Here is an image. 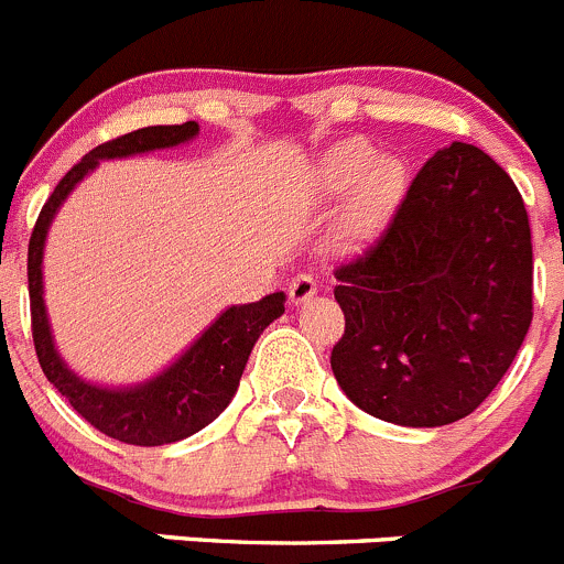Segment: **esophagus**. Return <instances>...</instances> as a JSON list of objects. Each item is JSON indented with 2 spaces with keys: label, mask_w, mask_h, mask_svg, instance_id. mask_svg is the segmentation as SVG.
<instances>
[{
  "label": "esophagus",
  "mask_w": 564,
  "mask_h": 564,
  "mask_svg": "<svg viewBox=\"0 0 564 564\" xmlns=\"http://www.w3.org/2000/svg\"><path fill=\"white\" fill-rule=\"evenodd\" d=\"M317 294V281H314V275H294L292 281H289V300H292V306H297V303H306L308 297H314Z\"/></svg>",
  "instance_id": "obj_1"
}]
</instances>
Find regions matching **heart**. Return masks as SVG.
<instances>
[{
  "label": "heart",
  "mask_w": 564,
  "mask_h": 564,
  "mask_svg": "<svg viewBox=\"0 0 564 564\" xmlns=\"http://www.w3.org/2000/svg\"><path fill=\"white\" fill-rule=\"evenodd\" d=\"M403 177L406 170L398 158H378L365 141H347L325 155L317 172L323 197H339L360 183L339 219V236L347 245H365L387 225L403 194Z\"/></svg>",
  "instance_id": "1"
}]
</instances>
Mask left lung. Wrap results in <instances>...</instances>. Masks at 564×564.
<instances>
[{
	"label": "left lung",
	"instance_id": "obj_1",
	"mask_svg": "<svg viewBox=\"0 0 564 564\" xmlns=\"http://www.w3.org/2000/svg\"><path fill=\"white\" fill-rule=\"evenodd\" d=\"M531 230L512 177L454 141L381 239L334 272L345 334L330 370L378 420L436 429L484 403L531 325Z\"/></svg>",
	"mask_w": 564,
	"mask_h": 564
}]
</instances>
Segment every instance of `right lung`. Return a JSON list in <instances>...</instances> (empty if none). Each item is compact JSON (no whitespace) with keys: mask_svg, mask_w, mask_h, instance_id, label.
Listing matches in <instances>:
<instances>
[{"mask_svg":"<svg viewBox=\"0 0 564 564\" xmlns=\"http://www.w3.org/2000/svg\"><path fill=\"white\" fill-rule=\"evenodd\" d=\"M199 124H155L141 128L128 135L94 147L77 166L66 172L55 192L50 194L41 208L39 223L30 236L28 252V281H30V312H33V341L39 354L41 370L46 381L66 398L80 417H86L94 429L113 436L128 445H170L197 434L208 423L219 417L234 401L239 389L241 372L250 359L252 345L264 334L272 319L281 317L286 308V294L272 292L258 303L230 306L219 314L192 345L163 367L158 376L147 378L130 387H105V383L86 381L63 361L61 350L52 336L50 314L44 303V247L50 225L66 197L75 192L83 177L91 175L99 161L113 158L141 155V152L170 150L197 139Z\"/></svg>","mask_w":564,"mask_h":564,"instance_id":"right-lung-1","label":"right lung"}]
</instances>
